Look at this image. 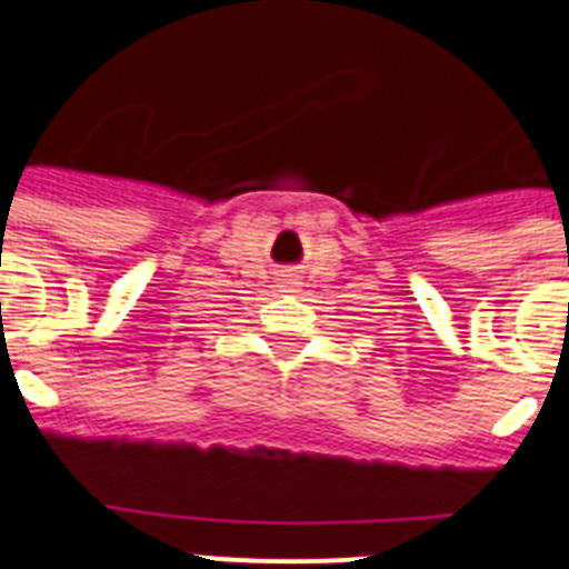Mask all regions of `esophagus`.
I'll use <instances>...</instances> for the list:
<instances>
[{
  "label": "esophagus",
  "instance_id": "obj_1",
  "mask_svg": "<svg viewBox=\"0 0 569 569\" xmlns=\"http://www.w3.org/2000/svg\"><path fill=\"white\" fill-rule=\"evenodd\" d=\"M281 281H284V288H290V290H293L296 284H299V281H296V276H284V279H281Z\"/></svg>",
  "mask_w": 569,
  "mask_h": 569
}]
</instances>
